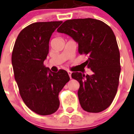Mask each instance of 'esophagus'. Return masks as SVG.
<instances>
[{
	"instance_id": "1",
	"label": "esophagus",
	"mask_w": 134,
	"mask_h": 134,
	"mask_svg": "<svg viewBox=\"0 0 134 134\" xmlns=\"http://www.w3.org/2000/svg\"><path fill=\"white\" fill-rule=\"evenodd\" d=\"M68 75H69L70 78V79H72V77H71V74H72V72H70V71H68Z\"/></svg>"
}]
</instances>
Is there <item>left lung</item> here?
Segmentation results:
<instances>
[{
  "mask_svg": "<svg viewBox=\"0 0 134 134\" xmlns=\"http://www.w3.org/2000/svg\"><path fill=\"white\" fill-rule=\"evenodd\" d=\"M57 31L72 37L79 43V53L86 55L85 66L93 74L72 72V78L80 83L78 91L82 108L89 113H99L113 102L119 85L120 54L111 27L94 19L67 20Z\"/></svg>",
  "mask_w": 134,
  "mask_h": 134,
  "instance_id": "obj_1",
  "label": "left lung"
}]
</instances>
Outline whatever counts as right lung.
I'll return each instance as SVG.
<instances>
[{
    "instance_id": "add662e5",
    "label": "right lung",
    "mask_w": 134,
    "mask_h": 134,
    "mask_svg": "<svg viewBox=\"0 0 134 134\" xmlns=\"http://www.w3.org/2000/svg\"><path fill=\"white\" fill-rule=\"evenodd\" d=\"M62 21L37 22L19 34L12 53V65L19 93L27 107L41 115L55 113L58 94L69 81L68 72H53L43 65L52 34Z\"/></svg>"
}]
</instances>
